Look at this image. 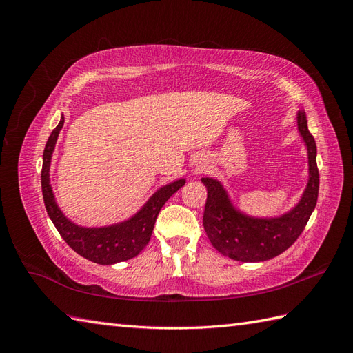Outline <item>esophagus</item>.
<instances>
[{
	"label": "esophagus",
	"mask_w": 353,
	"mask_h": 353,
	"mask_svg": "<svg viewBox=\"0 0 353 353\" xmlns=\"http://www.w3.org/2000/svg\"><path fill=\"white\" fill-rule=\"evenodd\" d=\"M206 159H205V156H201V154H197L194 159H193V165H194V169L196 170H201L203 168L206 166Z\"/></svg>",
	"instance_id": "esophagus-1"
}]
</instances>
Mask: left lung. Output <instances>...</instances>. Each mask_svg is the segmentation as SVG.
I'll return each instance as SVG.
<instances>
[{
	"mask_svg": "<svg viewBox=\"0 0 353 353\" xmlns=\"http://www.w3.org/2000/svg\"><path fill=\"white\" fill-rule=\"evenodd\" d=\"M297 130L307 148L309 179L297 205L279 218H254L236 209L227 190L213 178H201L208 188L203 227L219 253L240 262H263L275 258L299 239L316 206L319 174L316 144L307 130L305 110L297 113Z\"/></svg>",
	"mask_w": 353,
	"mask_h": 353,
	"instance_id": "1",
	"label": "left lung"
}]
</instances>
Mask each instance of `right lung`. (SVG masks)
<instances>
[{"instance_id":"add662e5","label":"right lung","mask_w":353,"mask_h":353,"mask_svg":"<svg viewBox=\"0 0 353 353\" xmlns=\"http://www.w3.org/2000/svg\"><path fill=\"white\" fill-rule=\"evenodd\" d=\"M65 123V116L61 114L59 125L52 130L42 156L41 187L44 197L46 209L50 219L70 248L81 254L82 258L100 265H113L132 259L140 253L150 241L154 222L160 209L163 208L168 199L185 184V179L181 178L168 185L159 188L156 193L147 200L145 205L138 210L134 216L113 225L100 228H87L73 223L68 219L57 206L54 193L50 185V165L51 156L54 152L57 137Z\"/></svg>"}]
</instances>
